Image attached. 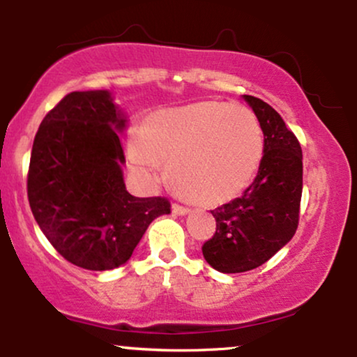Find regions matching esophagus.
Here are the masks:
<instances>
[{
    "instance_id": "esophagus-1",
    "label": "esophagus",
    "mask_w": 357,
    "mask_h": 357,
    "mask_svg": "<svg viewBox=\"0 0 357 357\" xmlns=\"http://www.w3.org/2000/svg\"><path fill=\"white\" fill-rule=\"evenodd\" d=\"M173 213L174 215H188V213H190V208H186V206H183V204H178V203H173Z\"/></svg>"
}]
</instances>
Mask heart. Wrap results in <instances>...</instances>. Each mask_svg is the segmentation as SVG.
Masks as SVG:
<instances>
[{
	"label": "heart",
	"instance_id": "b5f03b06",
	"mask_svg": "<svg viewBox=\"0 0 357 357\" xmlns=\"http://www.w3.org/2000/svg\"><path fill=\"white\" fill-rule=\"evenodd\" d=\"M129 154L144 171L158 162L169 165V179L179 195L215 204L243 191L257 174L264 132L245 105L203 100L151 114Z\"/></svg>",
	"mask_w": 357,
	"mask_h": 357
}]
</instances>
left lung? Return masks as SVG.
Here are the masks:
<instances>
[{
	"instance_id": "obj_1",
	"label": "left lung",
	"mask_w": 357,
	"mask_h": 357,
	"mask_svg": "<svg viewBox=\"0 0 357 357\" xmlns=\"http://www.w3.org/2000/svg\"><path fill=\"white\" fill-rule=\"evenodd\" d=\"M264 130V158L257 178L240 198L211 210L216 231L203 257L223 273L260 267L292 240L302 198V147L275 109L243 96Z\"/></svg>"
}]
</instances>
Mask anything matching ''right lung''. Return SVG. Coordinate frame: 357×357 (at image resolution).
I'll use <instances>...</instances> for the list:
<instances>
[{"label": "right lung", "mask_w": 357, "mask_h": 357, "mask_svg": "<svg viewBox=\"0 0 357 357\" xmlns=\"http://www.w3.org/2000/svg\"><path fill=\"white\" fill-rule=\"evenodd\" d=\"M124 127L107 90H90L67 93L35 136L26 178L31 213L53 248L77 267L126 264L151 221L171 213L165 196L127 192Z\"/></svg>", "instance_id": "obj_1"}]
</instances>
